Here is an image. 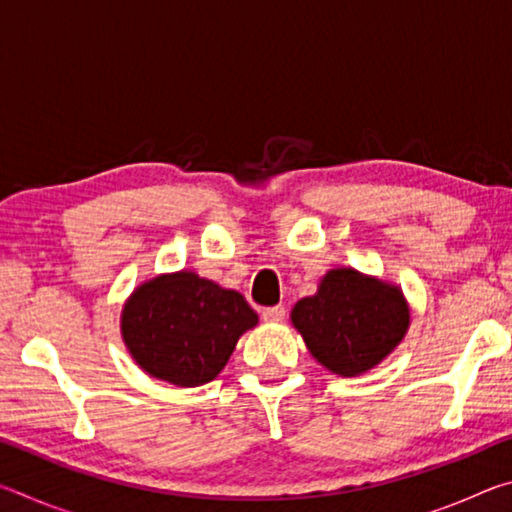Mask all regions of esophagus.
Here are the masks:
<instances>
[{
	"label": "esophagus",
	"instance_id": "34e87169",
	"mask_svg": "<svg viewBox=\"0 0 512 512\" xmlns=\"http://www.w3.org/2000/svg\"><path fill=\"white\" fill-rule=\"evenodd\" d=\"M284 316H287V309H284L282 305L262 309V318L268 320V323H280V320H284Z\"/></svg>",
	"mask_w": 512,
	"mask_h": 512
}]
</instances>
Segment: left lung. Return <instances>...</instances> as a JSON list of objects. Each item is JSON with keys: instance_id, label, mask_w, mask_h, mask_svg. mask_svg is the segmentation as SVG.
Here are the masks:
<instances>
[{"instance_id": "8db88e82", "label": "left lung", "mask_w": 512, "mask_h": 512, "mask_svg": "<svg viewBox=\"0 0 512 512\" xmlns=\"http://www.w3.org/2000/svg\"><path fill=\"white\" fill-rule=\"evenodd\" d=\"M291 320L309 352L336 375L354 377L391 354L409 327L402 291L352 268L329 271Z\"/></svg>"}]
</instances>
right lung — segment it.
Here are the masks:
<instances>
[{"mask_svg":"<svg viewBox=\"0 0 512 512\" xmlns=\"http://www.w3.org/2000/svg\"><path fill=\"white\" fill-rule=\"evenodd\" d=\"M257 314L237 291L180 271L142 284L121 316V334L149 375L176 386H201L228 363Z\"/></svg>","mask_w":512,"mask_h":512,"instance_id":"add662e5","label":"right lung"}]
</instances>
